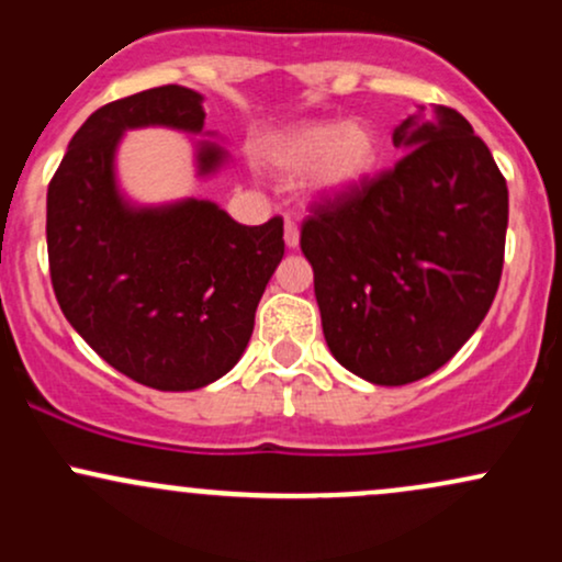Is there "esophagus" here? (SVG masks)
<instances>
[{
	"label": "esophagus",
	"mask_w": 562,
	"mask_h": 562,
	"mask_svg": "<svg viewBox=\"0 0 562 562\" xmlns=\"http://www.w3.org/2000/svg\"><path fill=\"white\" fill-rule=\"evenodd\" d=\"M299 243H301V232H299V224H295V222H290V218H288V222H285V245H288V248H299Z\"/></svg>",
	"instance_id": "1"
}]
</instances>
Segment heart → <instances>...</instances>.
<instances>
[{
  "label": "heart",
  "instance_id": "b5f03b06",
  "mask_svg": "<svg viewBox=\"0 0 562 562\" xmlns=\"http://www.w3.org/2000/svg\"><path fill=\"white\" fill-rule=\"evenodd\" d=\"M380 142L362 121H308L288 128L269 147V164L285 173L308 172L317 198H344L378 169Z\"/></svg>",
  "mask_w": 562,
  "mask_h": 562
}]
</instances>
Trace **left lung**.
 Returning <instances> with one entry per match:
<instances>
[{
	"mask_svg": "<svg viewBox=\"0 0 562 562\" xmlns=\"http://www.w3.org/2000/svg\"><path fill=\"white\" fill-rule=\"evenodd\" d=\"M402 160L317 205L301 250L330 353L375 385L415 383L479 330L502 277L507 184L451 108L393 128Z\"/></svg>",
	"mask_w": 562,
	"mask_h": 562,
	"instance_id": "1",
	"label": "left lung"
}]
</instances>
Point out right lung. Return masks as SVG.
Wrapping results in <instances>:
<instances>
[{"label":"right lung","mask_w":562,"mask_h":562,"mask_svg":"<svg viewBox=\"0 0 562 562\" xmlns=\"http://www.w3.org/2000/svg\"><path fill=\"white\" fill-rule=\"evenodd\" d=\"M205 97L169 83L100 108L70 139L47 190V250L66 319L108 364L158 391H195L240 362L259 301L285 254L282 218L237 224L214 200L137 203L121 190L132 128L205 132ZM195 177L229 153L195 139Z\"/></svg>","instance_id":"add662e5"}]
</instances>
